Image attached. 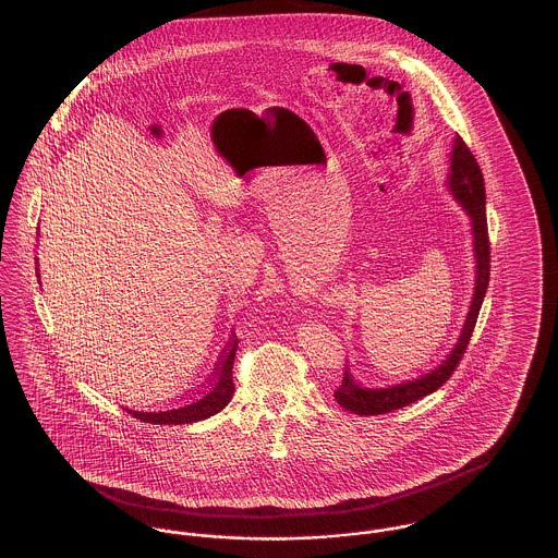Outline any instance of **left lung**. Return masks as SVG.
Wrapping results in <instances>:
<instances>
[{"label": "left lung", "instance_id": "left-lung-1", "mask_svg": "<svg viewBox=\"0 0 558 558\" xmlns=\"http://www.w3.org/2000/svg\"><path fill=\"white\" fill-rule=\"evenodd\" d=\"M450 178L448 186L453 198L469 213L473 223V251L477 259V274H475V292L471 301V310L464 322V328L460 332L458 343L451 349L450 355L435 368L426 372L421 378L398 383L393 387L385 389H368L353 380L349 368L343 372V383L337 387L335 399L341 408H345L353 414L360 416H376L399 410L403 405H410L418 399L426 398L428 393L437 391L448 378H450L456 366L460 364L469 341L473 337L475 324H477L478 312L483 305V296L489 284V234H487V217H485V184L483 173L478 167L477 159L473 157L466 142L456 135L453 150H451Z\"/></svg>", "mask_w": 558, "mask_h": 558}]
</instances>
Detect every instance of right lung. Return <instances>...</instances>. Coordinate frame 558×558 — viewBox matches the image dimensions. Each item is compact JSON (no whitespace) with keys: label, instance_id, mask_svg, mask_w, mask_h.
<instances>
[{"label":"right lung","instance_id":"right-lung-1","mask_svg":"<svg viewBox=\"0 0 558 558\" xmlns=\"http://www.w3.org/2000/svg\"><path fill=\"white\" fill-rule=\"evenodd\" d=\"M236 347H239V337H236V332H232L230 343L223 347L219 362L215 364V372L207 380V387H203V391H198L196 396L187 399L186 403L171 408V410H162V412L128 410V414H132L133 418H140L142 423H150V425H187V423L205 421L213 414L221 412L234 396L232 368H234Z\"/></svg>","mask_w":558,"mask_h":558}]
</instances>
